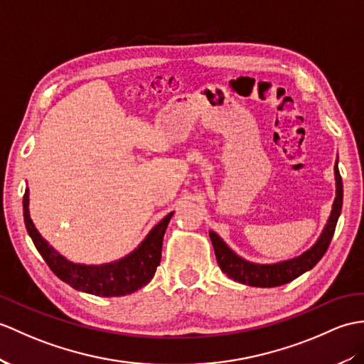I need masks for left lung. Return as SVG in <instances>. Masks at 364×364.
<instances>
[{
    "label": "left lung",
    "instance_id": "obj_1",
    "mask_svg": "<svg viewBox=\"0 0 364 364\" xmlns=\"http://www.w3.org/2000/svg\"><path fill=\"white\" fill-rule=\"evenodd\" d=\"M335 178H336V198L333 201L331 217H328V222L324 228L323 234H321V237L309 251L304 252V255H301L299 257L279 262V264H272V265L252 264V262L239 257L220 237H218L215 232L210 231L209 237H210V242H213L218 267L222 268V272L226 273V276L234 279V281L245 285L279 287L287 282H291L293 279L299 277L302 273H306L309 269L314 268L321 260V257L326 255L328 245H331V240L333 237L338 217L341 214L343 180H341L340 171H338V161L335 164Z\"/></svg>",
    "mask_w": 364,
    "mask_h": 364
}]
</instances>
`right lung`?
Segmentation results:
<instances>
[{"label":"right lung","instance_id":"right-lung-1","mask_svg":"<svg viewBox=\"0 0 364 364\" xmlns=\"http://www.w3.org/2000/svg\"><path fill=\"white\" fill-rule=\"evenodd\" d=\"M23 215L33 245L58 279H62L75 290L96 294V296H124V294H130L142 289L155 276L156 267L161 260L166 228L173 213L167 214L129 256L107 265L73 264L62 255H58L53 247H49L31 220L28 189L23 197Z\"/></svg>","mask_w":364,"mask_h":364}]
</instances>
